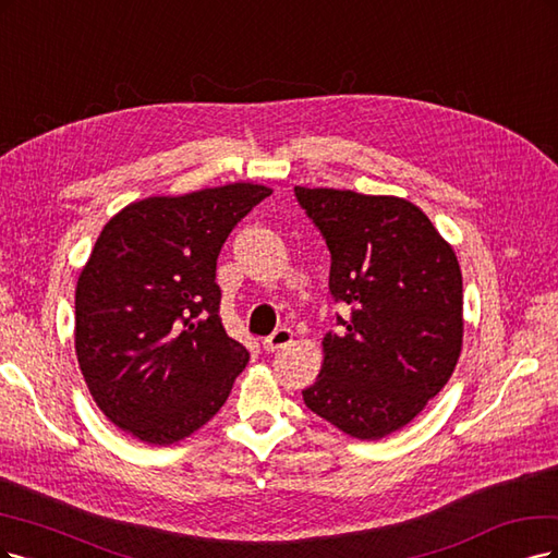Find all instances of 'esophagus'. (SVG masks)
<instances>
[{
	"instance_id": "34e87169",
	"label": "esophagus",
	"mask_w": 558,
	"mask_h": 558,
	"mask_svg": "<svg viewBox=\"0 0 558 558\" xmlns=\"http://www.w3.org/2000/svg\"><path fill=\"white\" fill-rule=\"evenodd\" d=\"M294 340V333H292V329H276L271 336L268 338H264V350H268V352H276V350H280V348H287Z\"/></svg>"
}]
</instances>
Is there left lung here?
<instances>
[{"label":"left lung","instance_id":"1","mask_svg":"<svg viewBox=\"0 0 558 558\" xmlns=\"http://www.w3.org/2000/svg\"><path fill=\"white\" fill-rule=\"evenodd\" d=\"M331 253L329 290L350 305L303 389L315 415L359 440L415 420L454 373L463 343L461 268L438 229L401 196L294 187Z\"/></svg>","mask_w":558,"mask_h":558}]
</instances>
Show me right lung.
<instances>
[{
	"label": "right lung",
	"mask_w": 558,
	"mask_h": 558,
	"mask_svg": "<svg viewBox=\"0 0 558 558\" xmlns=\"http://www.w3.org/2000/svg\"><path fill=\"white\" fill-rule=\"evenodd\" d=\"M271 190L229 183L148 196L106 222L76 284V356L99 410L148 445L192 436L218 412L247 350L227 336L218 255Z\"/></svg>",
	"instance_id": "1"
}]
</instances>
